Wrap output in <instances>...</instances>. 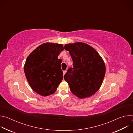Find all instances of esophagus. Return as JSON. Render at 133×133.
Segmentation results:
<instances>
[{
    "label": "esophagus",
    "mask_w": 133,
    "mask_h": 133,
    "mask_svg": "<svg viewBox=\"0 0 133 133\" xmlns=\"http://www.w3.org/2000/svg\"><path fill=\"white\" fill-rule=\"evenodd\" d=\"M66 70H64V71H63V75H64V76L65 75V74L66 73Z\"/></svg>",
    "instance_id": "esophagus-1"
}]
</instances>
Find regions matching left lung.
<instances>
[{
    "instance_id": "1",
    "label": "left lung",
    "mask_w": 133,
    "mask_h": 133,
    "mask_svg": "<svg viewBox=\"0 0 133 133\" xmlns=\"http://www.w3.org/2000/svg\"><path fill=\"white\" fill-rule=\"evenodd\" d=\"M73 62L64 79L71 92L79 98L90 97L100 88L106 72L104 62L98 52L90 45L82 42L67 44Z\"/></svg>"
}]
</instances>
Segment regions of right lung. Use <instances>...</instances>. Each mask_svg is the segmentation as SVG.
Listing matches in <instances>:
<instances>
[{
	"label": "right lung",
	"mask_w": 133,
	"mask_h": 133,
	"mask_svg": "<svg viewBox=\"0 0 133 133\" xmlns=\"http://www.w3.org/2000/svg\"><path fill=\"white\" fill-rule=\"evenodd\" d=\"M63 50L62 44L46 43L27 57L24 67L26 79L32 89L41 96L54 94L63 79L62 59L58 58Z\"/></svg>",
	"instance_id": "1"
}]
</instances>
